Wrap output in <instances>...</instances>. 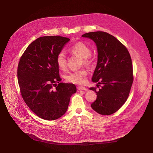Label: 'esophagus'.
I'll list each match as a JSON object with an SVG mask.
<instances>
[{
    "label": "esophagus",
    "mask_w": 153,
    "mask_h": 153,
    "mask_svg": "<svg viewBox=\"0 0 153 153\" xmlns=\"http://www.w3.org/2000/svg\"><path fill=\"white\" fill-rule=\"evenodd\" d=\"M77 89L79 91H87V89L84 87H82V86H78L77 87Z\"/></svg>",
    "instance_id": "obj_1"
}]
</instances>
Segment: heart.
Returning a JSON list of instances; mask_svg holds the SVG:
<instances>
[{
  "label": "heart",
  "mask_w": 153,
  "mask_h": 153,
  "mask_svg": "<svg viewBox=\"0 0 153 153\" xmlns=\"http://www.w3.org/2000/svg\"><path fill=\"white\" fill-rule=\"evenodd\" d=\"M70 52L75 56L82 59L84 63H88L89 57L91 54L90 48L82 42H77L72 46L69 50ZM56 63L58 66L62 70L66 67V58L63 52H60L56 56ZM87 74L85 69H80L74 72H70L66 77L67 81L76 84H82L85 82V76Z\"/></svg>",
  "instance_id": "b5f03b06"
}]
</instances>
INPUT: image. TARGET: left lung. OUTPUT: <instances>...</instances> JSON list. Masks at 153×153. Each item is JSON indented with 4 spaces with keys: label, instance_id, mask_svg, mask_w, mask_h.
<instances>
[{
    "label": "left lung",
    "instance_id": "left-lung-1",
    "mask_svg": "<svg viewBox=\"0 0 153 153\" xmlns=\"http://www.w3.org/2000/svg\"><path fill=\"white\" fill-rule=\"evenodd\" d=\"M82 36L94 41L98 53L92 81L102 87L99 91L95 87L90 88L97 95L91 106L99 114H113L126 101L133 84L130 54L121 42L106 32H90Z\"/></svg>",
    "mask_w": 153,
    "mask_h": 153
}]
</instances>
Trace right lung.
I'll list each match as a JSON object with an SVG mask.
<instances>
[{"instance_id":"1","label":"right lung","mask_w":153,"mask_h":153,"mask_svg":"<svg viewBox=\"0 0 153 153\" xmlns=\"http://www.w3.org/2000/svg\"><path fill=\"white\" fill-rule=\"evenodd\" d=\"M69 41L60 36L39 37L28 45L19 63L17 77L23 100L46 120H56L65 114L71 95L77 91L74 84L59 82L56 63V56Z\"/></svg>"}]
</instances>
